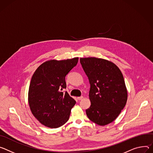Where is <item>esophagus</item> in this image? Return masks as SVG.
I'll use <instances>...</instances> for the list:
<instances>
[{
  "mask_svg": "<svg viewBox=\"0 0 153 153\" xmlns=\"http://www.w3.org/2000/svg\"><path fill=\"white\" fill-rule=\"evenodd\" d=\"M83 98V97L82 96H81V97H77V99L78 100H82Z\"/></svg>",
  "mask_w": 153,
  "mask_h": 153,
  "instance_id": "esophagus-1",
  "label": "esophagus"
}]
</instances>
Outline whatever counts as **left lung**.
<instances>
[{
  "label": "left lung",
  "instance_id": "obj_1",
  "mask_svg": "<svg viewBox=\"0 0 153 153\" xmlns=\"http://www.w3.org/2000/svg\"><path fill=\"white\" fill-rule=\"evenodd\" d=\"M90 83L91 106L86 112L95 123L112 122L126 105L128 94L123 76L113 62L94 57L80 58Z\"/></svg>",
  "mask_w": 153,
  "mask_h": 153
}]
</instances>
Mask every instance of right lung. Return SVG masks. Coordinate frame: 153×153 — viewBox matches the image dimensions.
Returning a JSON list of instances; mask_svg holds the SVG:
<instances>
[{"label":"right lung","instance_id":"obj_1","mask_svg":"<svg viewBox=\"0 0 153 153\" xmlns=\"http://www.w3.org/2000/svg\"><path fill=\"white\" fill-rule=\"evenodd\" d=\"M78 58L48 61L42 64L32 76L28 103L31 111L42 125L56 128L69 118L76 103L66 91L65 76L76 65Z\"/></svg>","mask_w":153,"mask_h":153}]
</instances>
